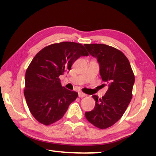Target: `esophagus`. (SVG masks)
Segmentation results:
<instances>
[{
    "mask_svg": "<svg viewBox=\"0 0 156 156\" xmlns=\"http://www.w3.org/2000/svg\"><path fill=\"white\" fill-rule=\"evenodd\" d=\"M86 96H87L86 94L83 93V92H82V91H80V92H79V97H86Z\"/></svg>",
    "mask_w": 156,
    "mask_h": 156,
    "instance_id": "34e87169",
    "label": "esophagus"
}]
</instances>
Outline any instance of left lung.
Returning a JSON list of instances; mask_svg holds the SVG:
<instances>
[{
	"label": "left lung",
	"mask_w": 156,
	"mask_h": 156,
	"mask_svg": "<svg viewBox=\"0 0 156 156\" xmlns=\"http://www.w3.org/2000/svg\"><path fill=\"white\" fill-rule=\"evenodd\" d=\"M91 56L97 59L102 80L108 84L105 95L92 96L95 106L85 113L87 121L100 129L112 126L124 114L132 99L135 76L129 59L118 49L104 44H85Z\"/></svg>",
	"instance_id": "8db88e82"
}]
</instances>
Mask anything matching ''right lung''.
Instances as JSON below:
<instances>
[{
    "mask_svg": "<svg viewBox=\"0 0 156 156\" xmlns=\"http://www.w3.org/2000/svg\"><path fill=\"white\" fill-rule=\"evenodd\" d=\"M89 53L82 44L62 42L42 49L25 72L24 95L32 115L45 126L62 118L78 93L62 87L59 76Z\"/></svg>",
    "mask_w": 156,
    "mask_h": 156,
    "instance_id": "add662e5",
    "label": "right lung"
}]
</instances>
